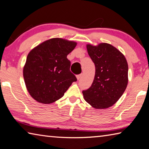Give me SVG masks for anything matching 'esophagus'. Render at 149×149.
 Returning a JSON list of instances; mask_svg holds the SVG:
<instances>
[{
  "label": "esophagus",
  "instance_id": "1",
  "mask_svg": "<svg viewBox=\"0 0 149 149\" xmlns=\"http://www.w3.org/2000/svg\"><path fill=\"white\" fill-rule=\"evenodd\" d=\"M81 75H82V74H79V75H76V77H77V80H79V79H80L81 77Z\"/></svg>",
  "mask_w": 149,
  "mask_h": 149
}]
</instances>
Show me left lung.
<instances>
[{
  "label": "left lung",
  "instance_id": "1",
  "mask_svg": "<svg viewBox=\"0 0 149 149\" xmlns=\"http://www.w3.org/2000/svg\"><path fill=\"white\" fill-rule=\"evenodd\" d=\"M86 49L96 72L91 87L83 91L84 99L94 108L106 109L115 104L126 90L128 63L123 54L109 44H88Z\"/></svg>",
  "mask_w": 149,
  "mask_h": 149
}]
</instances>
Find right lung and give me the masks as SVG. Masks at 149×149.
Wrapping results in <instances>:
<instances>
[{"instance_id":"1","label":"right lung","mask_w":149,"mask_h":149,"mask_svg":"<svg viewBox=\"0 0 149 149\" xmlns=\"http://www.w3.org/2000/svg\"><path fill=\"white\" fill-rule=\"evenodd\" d=\"M77 43L51 38L32 49L23 68L26 87L32 98L42 104L58 100L77 78L70 72L67 55Z\"/></svg>"}]
</instances>
